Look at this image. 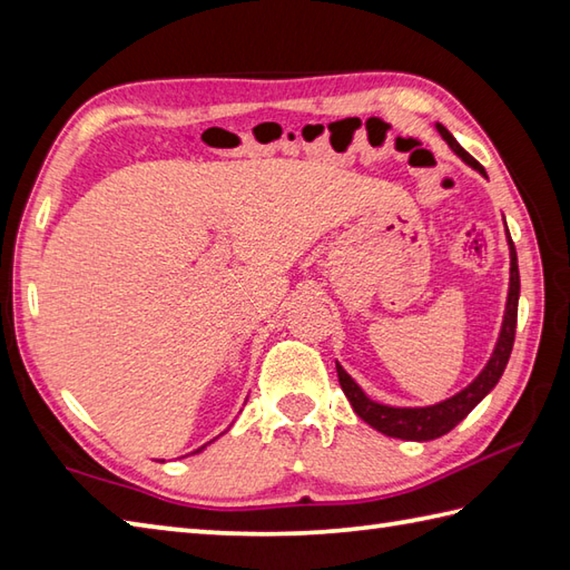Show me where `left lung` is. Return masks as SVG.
I'll return each mask as SVG.
<instances>
[{"label": "left lung", "instance_id": "1", "mask_svg": "<svg viewBox=\"0 0 570 570\" xmlns=\"http://www.w3.org/2000/svg\"><path fill=\"white\" fill-rule=\"evenodd\" d=\"M435 129L441 131V137L448 141L460 159H463L468 166L475 168L482 176L485 168H482L472 156L460 147V144L453 139L451 131H448L443 125H435ZM510 235V233H507ZM510 294H507V308H504V321H502V331L498 337V345H494V353L490 362L485 365L475 380H472L463 392H458L455 396L445 399L441 404L433 406H419V409H399V406H386L377 404L360 390L357 382L350 377V374L341 367V362H335L337 370V380H341L343 392L347 396V402L353 404L355 414L370 423L372 429H377L384 435H392V439H404V441H433L441 439L448 431H453L460 421H463L472 409H475L482 399H485L494 384L500 382L502 372L510 362L512 355V345H514V331H517V306H519V266H517V249L514 242L510 237Z\"/></svg>", "mask_w": 570, "mask_h": 570}]
</instances>
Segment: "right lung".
<instances>
[{
    "label": "right lung",
    "mask_w": 570,
    "mask_h": 570,
    "mask_svg": "<svg viewBox=\"0 0 570 570\" xmlns=\"http://www.w3.org/2000/svg\"><path fill=\"white\" fill-rule=\"evenodd\" d=\"M203 448H205V445H200V448H198V451H193V453H200V451H203Z\"/></svg>",
    "instance_id": "add662e5"
}]
</instances>
